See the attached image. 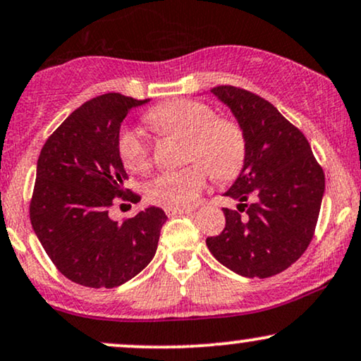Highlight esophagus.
<instances>
[{"instance_id":"34e87169","label":"esophagus","mask_w":361,"mask_h":361,"mask_svg":"<svg viewBox=\"0 0 361 361\" xmlns=\"http://www.w3.org/2000/svg\"><path fill=\"white\" fill-rule=\"evenodd\" d=\"M164 212H166L168 216H173V215H180V214H193L195 208L193 207H188V208H164Z\"/></svg>"}]
</instances>
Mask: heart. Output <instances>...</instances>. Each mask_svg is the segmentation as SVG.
<instances>
[{
  "label": "heart",
  "mask_w": 361,
  "mask_h": 361,
  "mask_svg": "<svg viewBox=\"0 0 361 361\" xmlns=\"http://www.w3.org/2000/svg\"><path fill=\"white\" fill-rule=\"evenodd\" d=\"M147 123L158 131L185 139L183 159L188 166L164 171L149 181L146 197L166 208L192 205L207 185V169L215 180H232L245 163V134L235 121L215 117L205 102L176 99L159 104L146 114ZM124 166L145 171L149 166V146L134 129H124L117 142Z\"/></svg>",
  "instance_id": "heart-1"
}]
</instances>
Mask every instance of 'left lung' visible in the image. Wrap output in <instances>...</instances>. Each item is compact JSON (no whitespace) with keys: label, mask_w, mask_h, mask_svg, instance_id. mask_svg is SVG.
<instances>
[{"label":"left lung","mask_w":361,"mask_h":361,"mask_svg":"<svg viewBox=\"0 0 361 361\" xmlns=\"http://www.w3.org/2000/svg\"><path fill=\"white\" fill-rule=\"evenodd\" d=\"M245 134V163L225 197V228L207 238L212 255L244 277L276 276L310 245L324 193V173L311 146L266 99L233 85L210 90ZM251 203L247 204L246 200Z\"/></svg>","instance_id":"left-lung-1"}]
</instances>
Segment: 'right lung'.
<instances>
[{"label":"right lung","mask_w":361,"mask_h":361,"mask_svg":"<svg viewBox=\"0 0 361 361\" xmlns=\"http://www.w3.org/2000/svg\"><path fill=\"white\" fill-rule=\"evenodd\" d=\"M149 99L109 92L73 111L47 139L37 163L30 220L51 262L85 288H117L145 269L158 249L168 216L147 207L117 224L109 208L128 195L117 149L121 123Z\"/></svg>","instance_id":"obj_1"}]
</instances>
